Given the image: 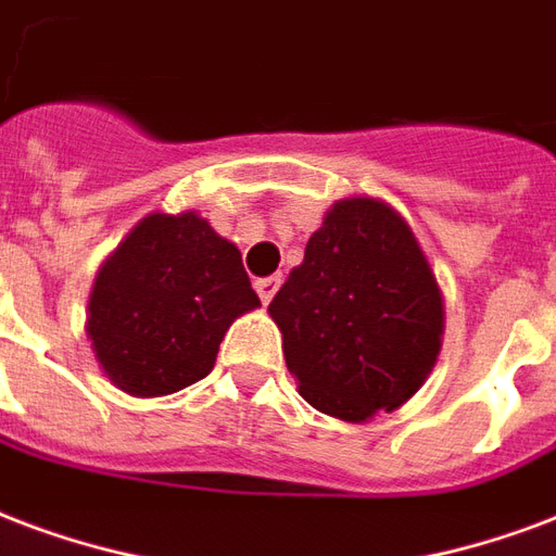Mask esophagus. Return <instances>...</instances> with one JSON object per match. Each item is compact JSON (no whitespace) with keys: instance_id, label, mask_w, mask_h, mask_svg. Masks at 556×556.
Segmentation results:
<instances>
[{"instance_id":"34e87169","label":"esophagus","mask_w":556,"mask_h":556,"mask_svg":"<svg viewBox=\"0 0 556 556\" xmlns=\"http://www.w3.org/2000/svg\"><path fill=\"white\" fill-rule=\"evenodd\" d=\"M278 287H281V275H269V278H257V281H254V290H257L263 304L273 302V295L278 293Z\"/></svg>"}]
</instances>
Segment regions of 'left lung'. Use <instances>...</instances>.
Returning a JSON list of instances; mask_svg holds the SVG:
<instances>
[{
	"label": "left lung",
	"mask_w": 556,
	"mask_h": 556,
	"mask_svg": "<svg viewBox=\"0 0 556 556\" xmlns=\"http://www.w3.org/2000/svg\"><path fill=\"white\" fill-rule=\"evenodd\" d=\"M299 395L342 421L402 407L431 375L445 311L431 263L399 211L342 199L269 304Z\"/></svg>",
	"instance_id": "8db88e82"
}]
</instances>
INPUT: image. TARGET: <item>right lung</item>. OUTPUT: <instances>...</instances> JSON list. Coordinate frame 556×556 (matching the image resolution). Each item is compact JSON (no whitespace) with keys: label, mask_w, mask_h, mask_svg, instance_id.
Returning a JSON list of instances; mask_svg holds the SVG:
<instances>
[{"label":"right lung","mask_w":556,"mask_h":556,"mask_svg":"<svg viewBox=\"0 0 556 556\" xmlns=\"http://www.w3.org/2000/svg\"><path fill=\"white\" fill-rule=\"evenodd\" d=\"M254 307L240 249L207 219L149 214L96 275L87 337L108 381L152 399L202 381L225 331Z\"/></svg>","instance_id":"right-lung-1"}]
</instances>
